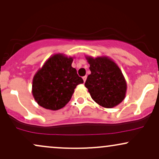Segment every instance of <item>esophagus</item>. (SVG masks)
<instances>
[{
    "label": "esophagus",
    "instance_id": "obj_1",
    "mask_svg": "<svg viewBox=\"0 0 159 159\" xmlns=\"http://www.w3.org/2000/svg\"><path fill=\"white\" fill-rule=\"evenodd\" d=\"M83 81H84V82H85V81H86V79H87V76H83Z\"/></svg>",
    "mask_w": 159,
    "mask_h": 159
}]
</instances>
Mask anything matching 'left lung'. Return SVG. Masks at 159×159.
<instances>
[{"instance_id": "obj_1", "label": "left lung", "mask_w": 159, "mask_h": 159, "mask_svg": "<svg viewBox=\"0 0 159 159\" xmlns=\"http://www.w3.org/2000/svg\"><path fill=\"white\" fill-rule=\"evenodd\" d=\"M91 74L85 86L91 98L105 108H113L124 100L126 82L116 63L106 57H86Z\"/></svg>"}]
</instances>
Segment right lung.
Masks as SVG:
<instances>
[{
	"mask_svg": "<svg viewBox=\"0 0 159 159\" xmlns=\"http://www.w3.org/2000/svg\"><path fill=\"white\" fill-rule=\"evenodd\" d=\"M72 62V57L55 54L36 72L32 92L39 106L56 111L70 101L76 85L83 83V80L71 66Z\"/></svg>",
	"mask_w": 159,
	"mask_h": 159,
	"instance_id": "1",
	"label": "right lung"
}]
</instances>
